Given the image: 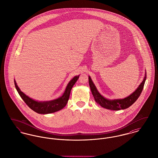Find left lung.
Segmentation results:
<instances>
[{"mask_svg":"<svg viewBox=\"0 0 158 158\" xmlns=\"http://www.w3.org/2000/svg\"><path fill=\"white\" fill-rule=\"evenodd\" d=\"M146 80V74L145 75L143 81L141 83V84L139 85L138 88L132 94L123 99H117L112 100H108L100 94L95 85L93 84L92 80L91 79L90 77H89V85L93 96L95 99V101L98 105H100L102 107L106 109L113 110H118L120 109H126L130 107L136 102V100L139 97L143 89Z\"/></svg>","mask_w":158,"mask_h":158,"instance_id":"obj_1","label":"left lung"}]
</instances>
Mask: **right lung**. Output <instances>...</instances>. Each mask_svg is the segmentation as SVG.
Wrapping results in <instances>:
<instances>
[{
  "mask_svg": "<svg viewBox=\"0 0 158 158\" xmlns=\"http://www.w3.org/2000/svg\"><path fill=\"white\" fill-rule=\"evenodd\" d=\"M79 76H75L70 81L67 86V88L65 90L64 94L61 97L49 102H36L34 100L27 97L26 96L23 92L20 91L19 86L14 80V84L17 90L19 95L24 100L26 104L36 112V113L41 114H50L56 111H58L61 109H63L65 106L67 105V102L69 100L71 89L73 85L76 82L77 79H79Z\"/></svg>",
  "mask_w": 158,
  "mask_h": 158,
  "instance_id": "obj_1",
  "label": "right lung"
}]
</instances>
